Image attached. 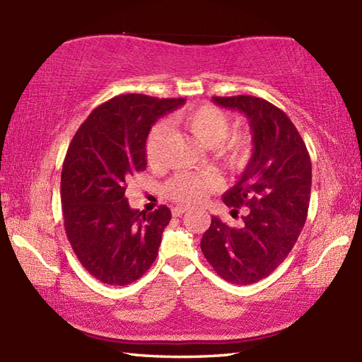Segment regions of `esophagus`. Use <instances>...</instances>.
<instances>
[{
    "instance_id": "obj_1",
    "label": "esophagus",
    "mask_w": 362,
    "mask_h": 362,
    "mask_svg": "<svg viewBox=\"0 0 362 362\" xmlns=\"http://www.w3.org/2000/svg\"><path fill=\"white\" fill-rule=\"evenodd\" d=\"M189 209H187V206H174L173 209V216H175V218H179V216H182L183 213H187Z\"/></svg>"
}]
</instances>
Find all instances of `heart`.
<instances>
[{
	"label": "heart",
	"instance_id": "b5f03b06",
	"mask_svg": "<svg viewBox=\"0 0 362 362\" xmlns=\"http://www.w3.org/2000/svg\"><path fill=\"white\" fill-rule=\"evenodd\" d=\"M174 121L188 129L199 141L206 148H211L216 157L230 171H243L249 163L252 153V140L247 134L233 132L228 134L230 119L226 112L216 105L202 104L187 107L175 113ZM168 136L165 122L151 129L144 141V156L151 168H158L163 163V148ZM219 177L213 173H182L174 175L166 183V196L183 205H197L211 191L219 187Z\"/></svg>",
	"mask_w": 362,
	"mask_h": 362
}]
</instances>
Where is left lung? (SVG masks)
Wrapping results in <instances>:
<instances>
[{
    "label": "left lung",
    "instance_id": "8db88e82",
    "mask_svg": "<svg viewBox=\"0 0 362 362\" xmlns=\"http://www.w3.org/2000/svg\"><path fill=\"white\" fill-rule=\"evenodd\" d=\"M249 119L253 152L241 179L222 196L232 214L245 205L240 227L219 218L202 236L206 261L226 281L252 284L271 275L294 247L308 216L311 158L288 115L255 96H214Z\"/></svg>",
    "mask_w": 362,
    "mask_h": 362
}]
</instances>
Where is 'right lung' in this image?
Returning <instances> with one entry per match:
<instances>
[{
  "instance_id": "add662e5",
  "label": "right lung",
  "mask_w": 362,
  "mask_h": 362,
  "mask_svg": "<svg viewBox=\"0 0 362 362\" xmlns=\"http://www.w3.org/2000/svg\"><path fill=\"white\" fill-rule=\"evenodd\" d=\"M182 104L183 98L115 96L73 136L60 177L64 226L81 264L101 283H132L158 255L171 210H132L124 193L130 177L148 165L144 141L152 124Z\"/></svg>"
}]
</instances>
